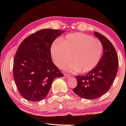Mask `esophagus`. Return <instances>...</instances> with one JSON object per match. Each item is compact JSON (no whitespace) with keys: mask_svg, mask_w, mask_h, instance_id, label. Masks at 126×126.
Here are the masks:
<instances>
[{"mask_svg":"<svg viewBox=\"0 0 126 126\" xmlns=\"http://www.w3.org/2000/svg\"><path fill=\"white\" fill-rule=\"evenodd\" d=\"M64 78H68L69 77H70V76L69 75V74L65 73L64 74Z\"/></svg>","mask_w":126,"mask_h":126,"instance_id":"esophagus-1","label":"esophagus"}]
</instances>
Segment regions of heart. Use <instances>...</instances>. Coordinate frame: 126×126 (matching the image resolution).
<instances>
[{"label":"heart","instance_id":"heart-1","mask_svg":"<svg viewBox=\"0 0 126 126\" xmlns=\"http://www.w3.org/2000/svg\"><path fill=\"white\" fill-rule=\"evenodd\" d=\"M51 55L54 63L65 67L72 73H88L95 68L101 59L103 46L101 41L91 35L81 33L67 34L51 47Z\"/></svg>","mask_w":126,"mask_h":126}]
</instances>
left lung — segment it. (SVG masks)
<instances>
[{"label": "left lung", "mask_w": 126, "mask_h": 126, "mask_svg": "<svg viewBox=\"0 0 126 126\" xmlns=\"http://www.w3.org/2000/svg\"><path fill=\"white\" fill-rule=\"evenodd\" d=\"M94 34L102 43L103 54L98 64L86 75L77 76V86L73 92L82 98L94 99L109 90L117 75L118 58L116 49L109 40L99 33Z\"/></svg>", "instance_id": "1"}]
</instances>
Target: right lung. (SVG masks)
<instances>
[{
	"label": "right lung",
	"instance_id": "right-lung-1",
	"mask_svg": "<svg viewBox=\"0 0 126 126\" xmlns=\"http://www.w3.org/2000/svg\"><path fill=\"white\" fill-rule=\"evenodd\" d=\"M64 32L58 29L40 30L25 38L19 46L13 62L14 79L20 95L28 101L44 99L53 81L63 77L52 61L50 47Z\"/></svg>",
	"mask_w": 126,
	"mask_h": 126
}]
</instances>
